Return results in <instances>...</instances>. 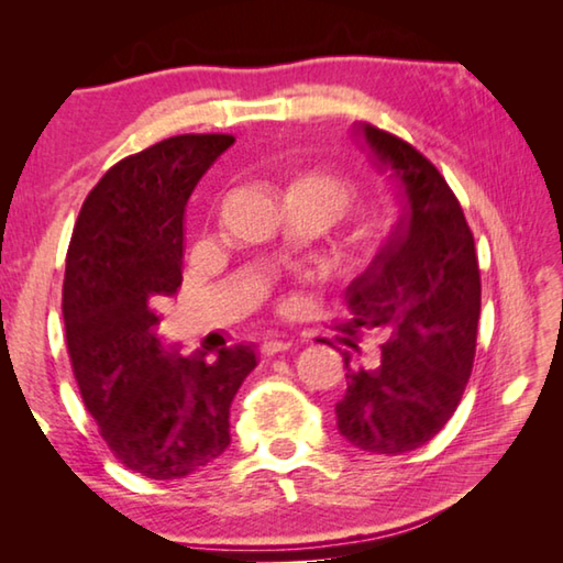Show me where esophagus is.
<instances>
[{
  "instance_id": "1",
  "label": "esophagus",
  "mask_w": 563,
  "mask_h": 563,
  "mask_svg": "<svg viewBox=\"0 0 563 563\" xmlns=\"http://www.w3.org/2000/svg\"><path fill=\"white\" fill-rule=\"evenodd\" d=\"M290 345H292V342L290 340H280V338H268V340H265L263 342V345H261V352H263V355H278V352H285V350H290Z\"/></svg>"
}]
</instances>
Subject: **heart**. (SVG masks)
<instances>
[{
  "label": "heart",
  "mask_w": 563,
  "mask_h": 563,
  "mask_svg": "<svg viewBox=\"0 0 563 563\" xmlns=\"http://www.w3.org/2000/svg\"><path fill=\"white\" fill-rule=\"evenodd\" d=\"M290 190H310V194L330 198L332 203L345 208L355 188H352V184L345 176L332 174V170H308V174L295 180Z\"/></svg>",
  "instance_id": "b5f03b06"
}]
</instances>
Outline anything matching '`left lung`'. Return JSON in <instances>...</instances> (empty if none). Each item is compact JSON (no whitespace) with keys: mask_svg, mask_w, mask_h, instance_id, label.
<instances>
[{"mask_svg":"<svg viewBox=\"0 0 563 563\" xmlns=\"http://www.w3.org/2000/svg\"><path fill=\"white\" fill-rule=\"evenodd\" d=\"M357 133L379 174L399 188L402 216L345 290L350 320L340 330L352 338L375 330L387 342L375 369H352L345 352L338 430L362 452L405 454L442 430L472 375L479 265L462 206L440 170L393 133L369 123H357Z\"/></svg>","mask_w":563,"mask_h":563,"instance_id":"8db88e82","label":"left lung"}]
</instances>
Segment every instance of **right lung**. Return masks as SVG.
<instances>
[{
  "instance_id": "1",
  "label": "right lung",
  "mask_w": 563,
  "mask_h": 563,
  "mask_svg": "<svg viewBox=\"0 0 563 563\" xmlns=\"http://www.w3.org/2000/svg\"><path fill=\"white\" fill-rule=\"evenodd\" d=\"M225 133H186L119 161L76 218L64 275L66 345L84 405L113 456L148 479H184L231 444V402L253 373L247 345L184 357L156 338L176 295L184 213Z\"/></svg>"
}]
</instances>
